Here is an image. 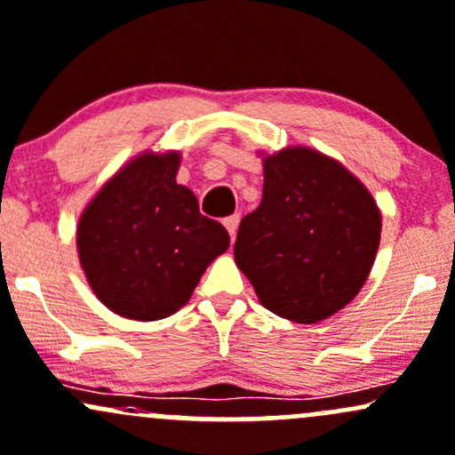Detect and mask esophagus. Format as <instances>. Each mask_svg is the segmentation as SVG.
<instances>
[{"instance_id": "esophagus-1", "label": "esophagus", "mask_w": 455, "mask_h": 455, "mask_svg": "<svg viewBox=\"0 0 455 455\" xmlns=\"http://www.w3.org/2000/svg\"><path fill=\"white\" fill-rule=\"evenodd\" d=\"M224 227H227L228 233H231V239H235V235H237V227H239V216H237V213H235V216L224 218Z\"/></svg>"}]
</instances>
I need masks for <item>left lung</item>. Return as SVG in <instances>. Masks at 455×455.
I'll return each mask as SVG.
<instances>
[{"label": "left lung", "mask_w": 455, "mask_h": 455, "mask_svg": "<svg viewBox=\"0 0 455 455\" xmlns=\"http://www.w3.org/2000/svg\"><path fill=\"white\" fill-rule=\"evenodd\" d=\"M263 198L242 218L235 263L272 313L298 323L331 317L365 284L380 212L341 164L287 148L263 164Z\"/></svg>", "instance_id": "8db88e82"}]
</instances>
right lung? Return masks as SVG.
I'll list each match as a JSON object with an SVG mask.
<instances>
[{
    "label": "right lung",
    "instance_id": "1",
    "mask_svg": "<svg viewBox=\"0 0 455 455\" xmlns=\"http://www.w3.org/2000/svg\"><path fill=\"white\" fill-rule=\"evenodd\" d=\"M179 153H144L88 204L77 251L90 287L118 315L155 322L177 313L209 263L231 243L177 183Z\"/></svg>",
    "mask_w": 455,
    "mask_h": 455
}]
</instances>
